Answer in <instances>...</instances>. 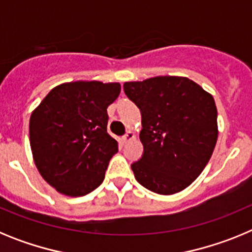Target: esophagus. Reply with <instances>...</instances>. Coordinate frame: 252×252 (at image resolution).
Listing matches in <instances>:
<instances>
[{
	"label": "esophagus",
	"mask_w": 252,
	"mask_h": 252,
	"mask_svg": "<svg viewBox=\"0 0 252 252\" xmlns=\"http://www.w3.org/2000/svg\"><path fill=\"white\" fill-rule=\"evenodd\" d=\"M135 139V132H132V131H127V132H126V135H124V136H122V142H124V144H126V142H128V141H131V140H133Z\"/></svg>",
	"instance_id": "34e87169"
}]
</instances>
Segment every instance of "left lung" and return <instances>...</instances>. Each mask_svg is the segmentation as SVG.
I'll return each mask as SVG.
<instances>
[{
    "mask_svg": "<svg viewBox=\"0 0 252 252\" xmlns=\"http://www.w3.org/2000/svg\"><path fill=\"white\" fill-rule=\"evenodd\" d=\"M124 91L141 111L144 154L131 165L154 193L175 194L199 177L218 137L212 94L187 77L159 75L126 82Z\"/></svg>",
    "mask_w": 252,
    "mask_h": 252,
    "instance_id": "left-lung-1",
    "label": "left lung"
}]
</instances>
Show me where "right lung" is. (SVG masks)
I'll return each instance as SVG.
<instances>
[{
	"instance_id": "obj_1",
	"label": "right lung",
	"mask_w": 252,
	"mask_h": 252,
	"mask_svg": "<svg viewBox=\"0 0 252 252\" xmlns=\"http://www.w3.org/2000/svg\"><path fill=\"white\" fill-rule=\"evenodd\" d=\"M120 92V83L68 82L54 87L32 111V159L57 192L82 197L103 182L108 162L119 151L107 132V107Z\"/></svg>"
}]
</instances>
